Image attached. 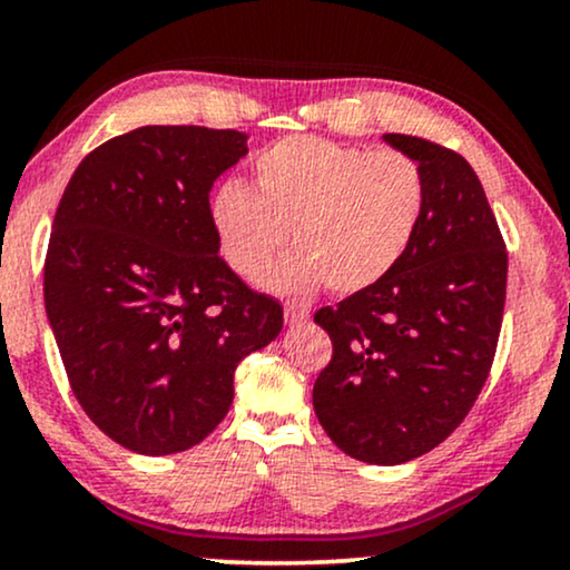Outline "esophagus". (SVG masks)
<instances>
[{
    "instance_id": "obj_1",
    "label": "esophagus",
    "mask_w": 570,
    "mask_h": 570,
    "mask_svg": "<svg viewBox=\"0 0 570 570\" xmlns=\"http://www.w3.org/2000/svg\"><path fill=\"white\" fill-rule=\"evenodd\" d=\"M286 323L289 326H302V323L309 321V307L305 305V302H286Z\"/></svg>"
}]
</instances>
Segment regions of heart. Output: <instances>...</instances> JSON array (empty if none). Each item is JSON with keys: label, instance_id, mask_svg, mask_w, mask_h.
Segmentation results:
<instances>
[{"label": "heart", "instance_id": "heart-1", "mask_svg": "<svg viewBox=\"0 0 570 570\" xmlns=\"http://www.w3.org/2000/svg\"><path fill=\"white\" fill-rule=\"evenodd\" d=\"M426 173L397 149L289 136L257 155L252 186L226 184L210 215L220 249L244 278H261L284 249L278 289H371L397 268L426 213Z\"/></svg>", "mask_w": 570, "mask_h": 570}]
</instances>
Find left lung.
Returning <instances> with one entry per match:
<instances>
[{"mask_svg": "<svg viewBox=\"0 0 570 570\" xmlns=\"http://www.w3.org/2000/svg\"><path fill=\"white\" fill-rule=\"evenodd\" d=\"M384 141L426 173V213L397 268L315 313L334 355L313 407L350 458L400 465L442 444L476 402L500 338L508 252L465 157L417 136Z\"/></svg>", "mask_w": 570, "mask_h": 570, "instance_id": "obj_1", "label": "left lung"}]
</instances>
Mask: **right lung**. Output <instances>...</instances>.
I'll use <instances>...</instances> for the list:
<instances>
[{
  "label": "right lung",
  "mask_w": 570,
  "mask_h": 570,
  "mask_svg": "<svg viewBox=\"0 0 570 570\" xmlns=\"http://www.w3.org/2000/svg\"><path fill=\"white\" fill-rule=\"evenodd\" d=\"M247 134L141 126L78 165L55 213L45 305L83 413L139 455L199 444L234 402V371L284 326L218 255L215 178Z\"/></svg>",
  "instance_id": "add662e5"
}]
</instances>
